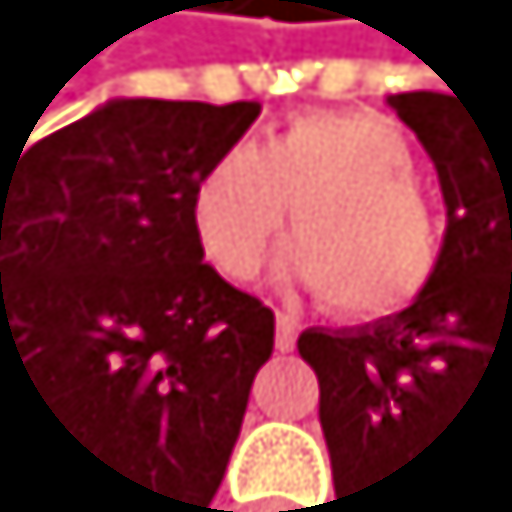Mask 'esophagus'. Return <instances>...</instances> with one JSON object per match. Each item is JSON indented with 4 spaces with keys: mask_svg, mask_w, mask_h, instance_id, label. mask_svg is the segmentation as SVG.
I'll return each mask as SVG.
<instances>
[{
    "mask_svg": "<svg viewBox=\"0 0 512 512\" xmlns=\"http://www.w3.org/2000/svg\"><path fill=\"white\" fill-rule=\"evenodd\" d=\"M299 342V320L290 312H277V350H295Z\"/></svg>",
    "mask_w": 512,
    "mask_h": 512,
    "instance_id": "obj_1",
    "label": "esophagus"
}]
</instances>
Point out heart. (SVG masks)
<instances>
[{"label":"heart","instance_id":"heart-1","mask_svg":"<svg viewBox=\"0 0 512 512\" xmlns=\"http://www.w3.org/2000/svg\"><path fill=\"white\" fill-rule=\"evenodd\" d=\"M290 204L303 230L286 269L355 320L398 316L428 295L445 239L419 157L381 110H308L260 144H230L192 187V235L204 260L247 282Z\"/></svg>","mask_w":512,"mask_h":512}]
</instances>
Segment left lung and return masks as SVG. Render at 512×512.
<instances>
[{"mask_svg": "<svg viewBox=\"0 0 512 512\" xmlns=\"http://www.w3.org/2000/svg\"><path fill=\"white\" fill-rule=\"evenodd\" d=\"M445 192V256L428 295L368 329H308L338 505L393 512L436 492L462 432H512V119L458 93H398Z\"/></svg>", "mask_w": 512, "mask_h": 512, "instance_id": "left-lung-1", "label": "left lung"}]
</instances>
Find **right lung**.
Returning a JSON list of instances; mask_svg holds the SVG:
<instances>
[{
    "label": "right lung",
    "instance_id": "1",
    "mask_svg": "<svg viewBox=\"0 0 512 512\" xmlns=\"http://www.w3.org/2000/svg\"><path fill=\"white\" fill-rule=\"evenodd\" d=\"M256 114L106 101L0 157V381L33 398L89 512H204L226 475L273 312L204 265L187 204Z\"/></svg>",
    "mask_w": 512,
    "mask_h": 512
}]
</instances>
